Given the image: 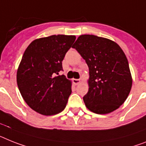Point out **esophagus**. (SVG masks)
<instances>
[{"label": "esophagus", "mask_w": 146, "mask_h": 146, "mask_svg": "<svg viewBox=\"0 0 146 146\" xmlns=\"http://www.w3.org/2000/svg\"><path fill=\"white\" fill-rule=\"evenodd\" d=\"M73 84H75V85H77V84H79V83L81 82V80H80V79H73Z\"/></svg>", "instance_id": "obj_1"}]
</instances>
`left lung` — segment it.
Listing matches in <instances>:
<instances>
[{"label": "left lung", "instance_id": "left-lung-1", "mask_svg": "<svg viewBox=\"0 0 146 146\" xmlns=\"http://www.w3.org/2000/svg\"><path fill=\"white\" fill-rule=\"evenodd\" d=\"M73 48L85 60L90 78L83 97L90 111L105 114L124 103L132 86L128 59L114 41L94 35H80Z\"/></svg>", "mask_w": 146, "mask_h": 146}]
</instances>
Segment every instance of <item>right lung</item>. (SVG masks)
<instances>
[{"label":"right lung","mask_w":146,"mask_h":146,"mask_svg":"<svg viewBox=\"0 0 146 146\" xmlns=\"http://www.w3.org/2000/svg\"><path fill=\"white\" fill-rule=\"evenodd\" d=\"M76 40L74 35H50L33 41L26 49L17 71V84L29 107L46 116L65 108L71 82L64 75L62 61Z\"/></svg>","instance_id":"obj_1"}]
</instances>
